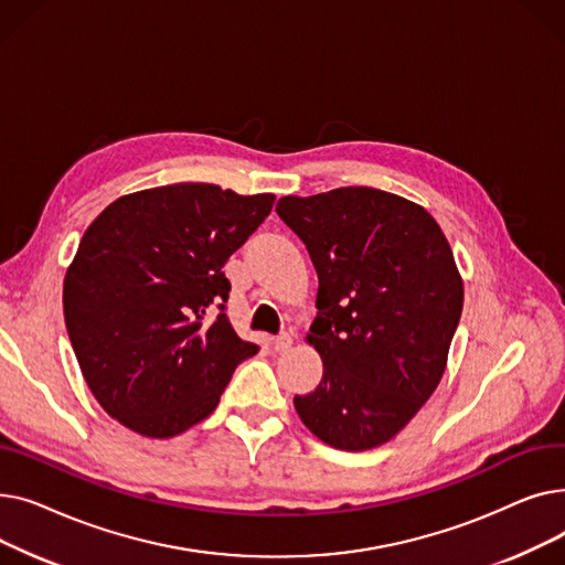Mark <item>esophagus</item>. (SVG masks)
I'll list each match as a JSON object with an SVG mask.
<instances>
[{
  "label": "esophagus",
  "instance_id": "1",
  "mask_svg": "<svg viewBox=\"0 0 565 565\" xmlns=\"http://www.w3.org/2000/svg\"><path fill=\"white\" fill-rule=\"evenodd\" d=\"M290 343H292V337L290 334H279L275 341H273V345H275V350L277 352H281V350H286V348H290Z\"/></svg>",
  "mask_w": 565,
  "mask_h": 565
}]
</instances>
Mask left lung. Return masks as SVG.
<instances>
[{
	"instance_id": "1",
	"label": "left lung",
	"mask_w": 565,
	"mask_h": 565,
	"mask_svg": "<svg viewBox=\"0 0 565 565\" xmlns=\"http://www.w3.org/2000/svg\"><path fill=\"white\" fill-rule=\"evenodd\" d=\"M277 215L318 273L307 343L322 380L295 409L334 449L382 447L447 369L465 298L447 235L419 203L375 188L284 196Z\"/></svg>"
}]
</instances>
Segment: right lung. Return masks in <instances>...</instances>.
Wrapping results in <instances>:
<instances>
[{
	"label": "right lung",
	"mask_w": 565,
	"mask_h": 565,
	"mask_svg": "<svg viewBox=\"0 0 565 565\" xmlns=\"http://www.w3.org/2000/svg\"><path fill=\"white\" fill-rule=\"evenodd\" d=\"M273 203L275 194L207 183L162 185L118 196L84 231L64 279V318L111 419L167 439L213 414L235 366L258 350L224 313L222 267Z\"/></svg>",
	"instance_id": "obj_1"
}]
</instances>
